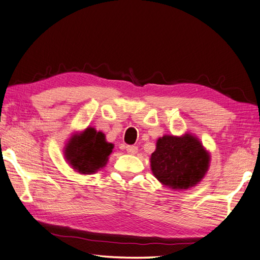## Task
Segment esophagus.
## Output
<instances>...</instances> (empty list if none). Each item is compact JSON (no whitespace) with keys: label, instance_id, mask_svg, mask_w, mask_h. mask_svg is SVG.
I'll use <instances>...</instances> for the list:
<instances>
[{"label":"esophagus","instance_id":"esophagus-1","mask_svg":"<svg viewBox=\"0 0 260 260\" xmlns=\"http://www.w3.org/2000/svg\"><path fill=\"white\" fill-rule=\"evenodd\" d=\"M126 151L128 152L129 154H136L137 151H139V149H137V146H135V145H127Z\"/></svg>","mask_w":260,"mask_h":260}]
</instances>
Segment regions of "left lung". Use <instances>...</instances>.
<instances>
[{
  "label": "left lung",
  "instance_id": "1",
  "mask_svg": "<svg viewBox=\"0 0 260 260\" xmlns=\"http://www.w3.org/2000/svg\"><path fill=\"white\" fill-rule=\"evenodd\" d=\"M210 155L196 137L165 135L157 140L151 155L155 178L172 189H187L202 180L208 169Z\"/></svg>",
  "mask_w": 260,
  "mask_h": 260
}]
</instances>
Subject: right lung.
Here are the masks:
<instances>
[{"label":"right lung","mask_w":260,"mask_h":260,"mask_svg":"<svg viewBox=\"0 0 260 260\" xmlns=\"http://www.w3.org/2000/svg\"><path fill=\"white\" fill-rule=\"evenodd\" d=\"M114 145L105 140L101 132L92 127L82 134L74 135L66 145L65 156L73 169L83 175H90L106 166Z\"/></svg>","instance_id":"1"}]
</instances>
